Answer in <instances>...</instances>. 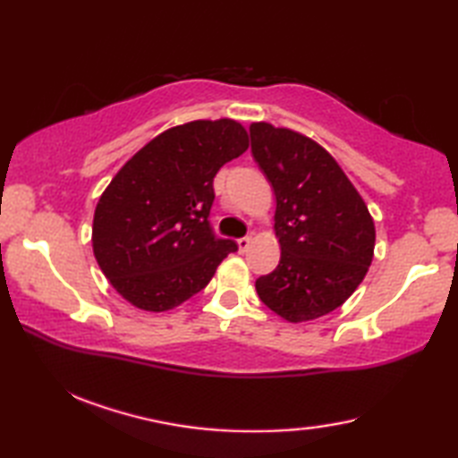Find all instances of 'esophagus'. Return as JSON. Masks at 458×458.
Returning <instances> with one entry per match:
<instances>
[{"mask_svg": "<svg viewBox=\"0 0 458 458\" xmlns=\"http://www.w3.org/2000/svg\"><path fill=\"white\" fill-rule=\"evenodd\" d=\"M250 242H251V238H250V236L238 238V248H240V251H246V250H248V246H250Z\"/></svg>", "mask_w": 458, "mask_h": 458, "instance_id": "1", "label": "esophagus"}]
</instances>
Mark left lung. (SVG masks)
Segmentation results:
<instances>
[{
  "label": "left lung",
  "instance_id": "1",
  "mask_svg": "<svg viewBox=\"0 0 458 458\" xmlns=\"http://www.w3.org/2000/svg\"><path fill=\"white\" fill-rule=\"evenodd\" d=\"M251 155L276 192L277 267L256 279L274 313L303 323L340 307L362 284L376 230L366 202L325 148L297 131L250 125Z\"/></svg>",
  "mask_w": 458,
  "mask_h": 458
}]
</instances>
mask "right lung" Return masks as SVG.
Returning <instances> with one entry per match:
<instances>
[{
  "label": "right lung",
  "instance_id": "add662e5",
  "mask_svg": "<svg viewBox=\"0 0 458 458\" xmlns=\"http://www.w3.org/2000/svg\"><path fill=\"white\" fill-rule=\"evenodd\" d=\"M234 120H197L159 133L123 165L96 204L92 248L112 287L143 310H169L208 285L236 242L208 222L212 181L248 149Z\"/></svg>",
  "mask_w": 458,
  "mask_h": 458
}]
</instances>
